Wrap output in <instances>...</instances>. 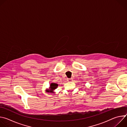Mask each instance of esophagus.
<instances>
[{
	"label": "esophagus",
	"instance_id": "34e87169",
	"mask_svg": "<svg viewBox=\"0 0 127 127\" xmlns=\"http://www.w3.org/2000/svg\"><path fill=\"white\" fill-rule=\"evenodd\" d=\"M72 80H73V78H68V79H67V81L68 82H71Z\"/></svg>",
	"mask_w": 127,
	"mask_h": 127
}]
</instances>
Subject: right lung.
<instances>
[{
    "label": "right lung",
    "mask_w": 127,
    "mask_h": 127,
    "mask_svg": "<svg viewBox=\"0 0 127 127\" xmlns=\"http://www.w3.org/2000/svg\"><path fill=\"white\" fill-rule=\"evenodd\" d=\"M58 86V84H57L56 83H52L50 84V89H46V93H53V90L54 89H55L56 88H57Z\"/></svg>",
    "instance_id": "right-lung-1"
}]
</instances>
